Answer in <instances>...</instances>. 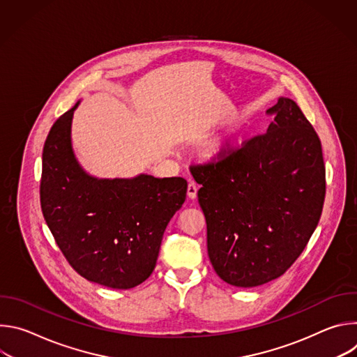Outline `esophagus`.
Listing matches in <instances>:
<instances>
[{"mask_svg":"<svg viewBox=\"0 0 357 357\" xmlns=\"http://www.w3.org/2000/svg\"><path fill=\"white\" fill-rule=\"evenodd\" d=\"M196 195H197V185L195 182H189L188 185V196L189 199H196Z\"/></svg>","mask_w":357,"mask_h":357,"instance_id":"obj_1","label":"esophagus"}]
</instances>
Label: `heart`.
I'll use <instances>...</instances> for the list:
<instances>
[{
  "label": "heart",
  "mask_w": 357,
  "mask_h": 357,
  "mask_svg": "<svg viewBox=\"0 0 357 357\" xmlns=\"http://www.w3.org/2000/svg\"><path fill=\"white\" fill-rule=\"evenodd\" d=\"M229 151V146L225 141H219L216 144H213L211 146V149L208 151V158L209 160H213V161H219V160H223Z\"/></svg>",
  "instance_id": "obj_1"
}]
</instances>
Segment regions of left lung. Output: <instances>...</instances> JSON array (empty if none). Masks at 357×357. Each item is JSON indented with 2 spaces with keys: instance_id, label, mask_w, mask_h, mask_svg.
Here are the masks:
<instances>
[{
  "instance_id": "obj_1",
  "label": "left lung",
  "mask_w": 357,
  "mask_h": 357,
  "mask_svg": "<svg viewBox=\"0 0 357 357\" xmlns=\"http://www.w3.org/2000/svg\"><path fill=\"white\" fill-rule=\"evenodd\" d=\"M264 135L193 167L216 274L241 288L281 277L299 257L325 200L322 145L298 105L280 97Z\"/></svg>"
}]
</instances>
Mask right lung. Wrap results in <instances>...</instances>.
I'll list each match as a JSON object with an SVG mask.
<instances>
[{
	"label": "right lung",
	"mask_w": 357,
	"mask_h": 357,
	"mask_svg": "<svg viewBox=\"0 0 357 357\" xmlns=\"http://www.w3.org/2000/svg\"><path fill=\"white\" fill-rule=\"evenodd\" d=\"M80 101L50 128L42 152L40 208L69 264L114 289L144 282L164 231L186 199L183 178H96L79 164L72 120Z\"/></svg>",
	"instance_id": "obj_1"
}]
</instances>
